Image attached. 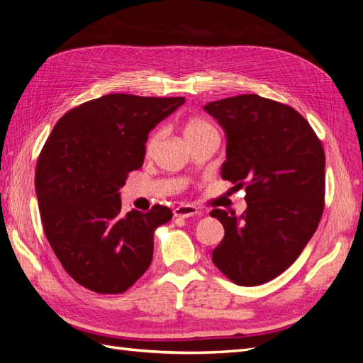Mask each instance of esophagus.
Masks as SVG:
<instances>
[{
    "instance_id": "esophagus-1",
    "label": "esophagus",
    "mask_w": 363,
    "mask_h": 363,
    "mask_svg": "<svg viewBox=\"0 0 363 363\" xmlns=\"http://www.w3.org/2000/svg\"><path fill=\"white\" fill-rule=\"evenodd\" d=\"M199 213H200L199 208H196L195 206H191V204H182V206L174 208V216H177V218H191V216H195Z\"/></svg>"
}]
</instances>
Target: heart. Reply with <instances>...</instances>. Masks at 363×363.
<instances>
[{
	"instance_id": "1",
	"label": "heart",
	"mask_w": 363,
	"mask_h": 363,
	"mask_svg": "<svg viewBox=\"0 0 363 363\" xmlns=\"http://www.w3.org/2000/svg\"><path fill=\"white\" fill-rule=\"evenodd\" d=\"M212 133H218L215 125L211 123V121L203 118V116H188L183 121V135L184 138L188 139V142H192L199 138L212 135ZM163 138V128L157 127L151 131L148 135L147 140H145V152L150 156L155 152V150L157 148L159 142Z\"/></svg>"
}]
</instances>
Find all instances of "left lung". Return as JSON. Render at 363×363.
<instances>
[{
	"label": "left lung",
	"mask_w": 363,
	"mask_h": 363,
	"mask_svg": "<svg viewBox=\"0 0 363 363\" xmlns=\"http://www.w3.org/2000/svg\"><path fill=\"white\" fill-rule=\"evenodd\" d=\"M227 135L221 177L245 188L247 211L213 208L224 238L212 260L240 286H257L288 269L321 221L325 156L320 138L294 107L244 94L204 106Z\"/></svg>",
	"instance_id": "8db88e82"
}]
</instances>
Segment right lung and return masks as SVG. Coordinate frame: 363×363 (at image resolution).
Returning a JSON list of instances; mask_svg holds the SVG:
<instances>
[{"instance_id":"1","label":"right lung","mask_w":363,"mask_h":363,"mask_svg":"<svg viewBox=\"0 0 363 363\" xmlns=\"http://www.w3.org/2000/svg\"><path fill=\"white\" fill-rule=\"evenodd\" d=\"M184 103L108 94L71 108L54 125L35 174L43 232L63 269L96 294H123L152 259L155 230L172 218L162 204L121 212L119 189L142 167L150 130Z\"/></svg>"}]
</instances>
